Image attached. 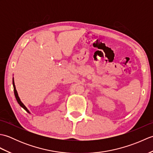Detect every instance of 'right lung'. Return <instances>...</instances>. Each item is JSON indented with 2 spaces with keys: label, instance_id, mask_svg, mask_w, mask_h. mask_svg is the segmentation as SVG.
<instances>
[{
  "label": "right lung",
  "instance_id": "1",
  "mask_svg": "<svg viewBox=\"0 0 153 153\" xmlns=\"http://www.w3.org/2000/svg\"><path fill=\"white\" fill-rule=\"evenodd\" d=\"M12 83H13V87H14V95H15V97H16V100H17V102H18L19 106H20L21 107H22V108H24V110H25V111H27L28 113H30V111H29V110H27V108H26V107H25V106L24 105V104H23V103L22 102V101L20 100V99H19V96H18V94L17 91H16V87H15V84H14V77H13V82H12Z\"/></svg>",
  "mask_w": 153,
  "mask_h": 153
}]
</instances>
